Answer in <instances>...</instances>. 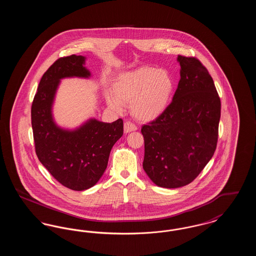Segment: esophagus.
Segmentation results:
<instances>
[{"label": "esophagus", "mask_w": 256, "mask_h": 256, "mask_svg": "<svg viewBox=\"0 0 256 256\" xmlns=\"http://www.w3.org/2000/svg\"><path fill=\"white\" fill-rule=\"evenodd\" d=\"M137 130V128L136 126L132 124V122H126L124 124V134H130L132 132H135Z\"/></svg>", "instance_id": "1"}]
</instances>
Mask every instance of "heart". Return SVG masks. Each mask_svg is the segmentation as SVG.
<instances>
[{"mask_svg":"<svg viewBox=\"0 0 256 256\" xmlns=\"http://www.w3.org/2000/svg\"><path fill=\"white\" fill-rule=\"evenodd\" d=\"M113 95L106 94L108 106L121 112L130 104V112L141 122L161 117L170 106L174 80L170 72L152 66H141L120 74L114 80Z\"/></svg>","mask_w":256,"mask_h":256,"instance_id":"1","label":"heart"}]
</instances>
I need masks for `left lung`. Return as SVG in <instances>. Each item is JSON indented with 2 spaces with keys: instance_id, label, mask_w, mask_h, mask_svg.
<instances>
[{
  "instance_id": "8db88e82",
  "label": "left lung",
  "mask_w": 256,
  "mask_h": 256,
  "mask_svg": "<svg viewBox=\"0 0 256 256\" xmlns=\"http://www.w3.org/2000/svg\"><path fill=\"white\" fill-rule=\"evenodd\" d=\"M180 80L158 119L144 124L143 168L156 185L192 182L212 158L218 141L220 100L206 68L196 58L178 56Z\"/></svg>"
}]
</instances>
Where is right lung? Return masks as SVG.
Segmentation results:
<instances>
[{
  "instance_id": "1",
  "label": "right lung",
  "mask_w": 256,
  "mask_h": 256,
  "mask_svg": "<svg viewBox=\"0 0 256 256\" xmlns=\"http://www.w3.org/2000/svg\"><path fill=\"white\" fill-rule=\"evenodd\" d=\"M86 56L72 54L56 61L43 74L32 106L36 152L42 165L63 186L74 191L91 188L108 167L110 150L122 137L124 122L91 118L74 130L62 128L52 116V104L60 80L89 78Z\"/></svg>"
}]
</instances>
